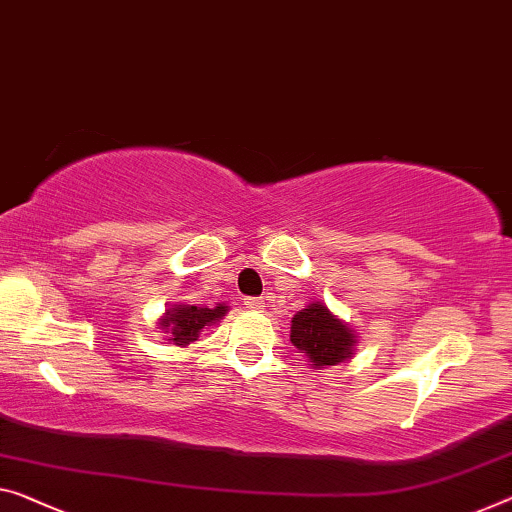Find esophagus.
<instances>
[{
	"label": "esophagus",
	"instance_id": "esophagus-1",
	"mask_svg": "<svg viewBox=\"0 0 512 512\" xmlns=\"http://www.w3.org/2000/svg\"><path fill=\"white\" fill-rule=\"evenodd\" d=\"M263 300H261V297H247V300H245V306H247V309H263Z\"/></svg>",
	"mask_w": 512,
	"mask_h": 512
}]
</instances>
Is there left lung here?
I'll return each mask as SVG.
<instances>
[{
    "label": "left lung",
    "mask_w": 512,
    "mask_h": 512,
    "mask_svg": "<svg viewBox=\"0 0 512 512\" xmlns=\"http://www.w3.org/2000/svg\"><path fill=\"white\" fill-rule=\"evenodd\" d=\"M290 322V341L318 371L343 364L355 355L357 332L348 322L334 316L325 302H309Z\"/></svg>",
    "instance_id": "obj_1"
}]
</instances>
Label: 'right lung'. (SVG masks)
I'll list each match as a JSON object with an SVG mask.
<instances>
[{
	"label": "right lung",
	"instance_id": "obj_1",
	"mask_svg": "<svg viewBox=\"0 0 512 512\" xmlns=\"http://www.w3.org/2000/svg\"><path fill=\"white\" fill-rule=\"evenodd\" d=\"M226 313H229V306L226 304H217L215 309L196 304H171L164 311V316L157 320V327L167 334L164 341L174 343L178 348H185V345H190L199 338L203 329L217 325Z\"/></svg>",
	"mask_w": 512,
	"mask_h": 512
}]
</instances>
